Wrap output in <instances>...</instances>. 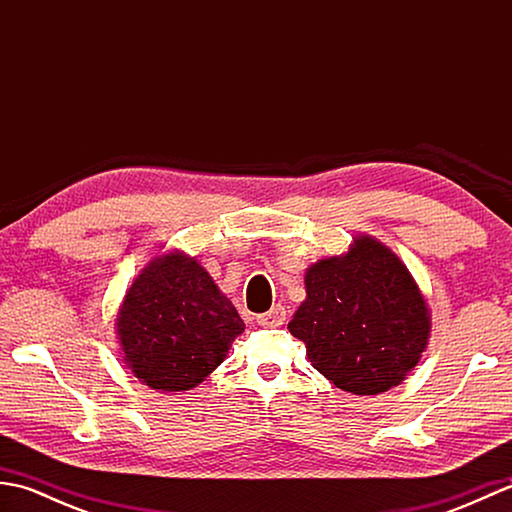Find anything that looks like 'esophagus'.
I'll return each mask as SVG.
<instances>
[{"label":"esophagus","instance_id":"esophagus-1","mask_svg":"<svg viewBox=\"0 0 512 512\" xmlns=\"http://www.w3.org/2000/svg\"><path fill=\"white\" fill-rule=\"evenodd\" d=\"M257 323L264 325V328H279V325L286 323V308L284 306H273L268 312L259 314Z\"/></svg>","mask_w":512,"mask_h":512}]
</instances>
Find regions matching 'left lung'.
I'll use <instances>...</instances> for the list:
<instances>
[{
    "instance_id": "left-lung-1",
    "label": "left lung",
    "mask_w": 512,
    "mask_h": 512,
    "mask_svg": "<svg viewBox=\"0 0 512 512\" xmlns=\"http://www.w3.org/2000/svg\"><path fill=\"white\" fill-rule=\"evenodd\" d=\"M312 367L356 396L400 385L427 347L431 314L396 253L369 235L306 270V301L288 323Z\"/></svg>"
}]
</instances>
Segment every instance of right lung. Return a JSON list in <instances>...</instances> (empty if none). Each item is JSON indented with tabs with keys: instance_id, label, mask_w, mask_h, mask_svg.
<instances>
[{
	"instance_id": "obj_1",
	"label": "right lung",
	"mask_w": 512,
	"mask_h": 512,
	"mask_svg": "<svg viewBox=\"0 0 512 512\" xmlns=\"http://www.w3.org/2000/svg\"><path fill=\"white\" fill-rule=\"evenodd\" d=\"M242 332L233 303L198 259L178 250L140 270L116 319L125 365L158 391L198 387Z\"/></svg>"
}]
</instances>
